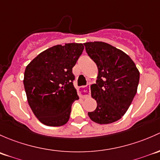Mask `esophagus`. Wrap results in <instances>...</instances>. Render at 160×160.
Wrapping results in <instances>:
<instances>
[{"instance_id": "esophagus-1", "label": "esophagus", "mask_w": 160, "mask_h": 160, "mask_svg": "<svg viewBox=\"0 0 160 160\" xmlns=\"http://www.w3.org/2000/svg\"><path fill=\"white\" fill-rule=\"evenodd\" d=\"M90 94H91V91H90V85H88L85 87H82V88H80L79 90V96L82 98H85L87 97L90 96Z\"/></svg>"}]
</instances>
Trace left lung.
<instances>
[{
	"mask_svg": "<svg viewBox=\"0 0 160 160\" xmlns=\"http://www.w3.org/2000/svg\"><path fill=\"white\" fill-rule=\"evenodd\" d=\"M84 45L98 70L96 83L91 85L97 107L88 115L98 124L112 123L120 119L131 105L137 92L139 72L129 55L111 44L94 42Z\"/></svg>",
	"mask_w": 160,
	"mask_h": 160,
	"instance_id": "8db88e82",
	"label": "left lung"
}]
</instances>
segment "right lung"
<instances>
[{
	"label": "right lung",
	"instance_id": "add662e5",
	"mask_svg": "<svg viewBox=\"0 0 160 160\" xmlns=\"http://www.w3.org/2000/svg\"><path fill=\"white\" fill-rule=\"evenodd\" d=\"M84 50L82 44H58L44 51L26 67L24 85L38 119L48 126L68 122L72 104L78 100L72 68Z\"/></svg>",
	"mask_w": 160,
	"mask_h": 160
}]
</instances>
